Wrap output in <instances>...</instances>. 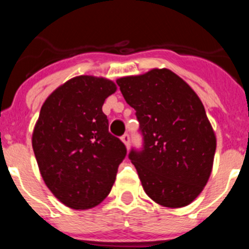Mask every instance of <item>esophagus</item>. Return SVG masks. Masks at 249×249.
<instances>
[{"instance_id":"1","label":"esophagus","mask_w":249,"mask_h":249,"mask_svg":"<svg viewBox=\"0 0 249 249\" xmlns=\"http://www.w3.org/2000/svg\"><path fill=\"white\" fill-rule=\"evenodd\" d=\"M121 140H122L123 143L126 144V147L128 148V147H129V135H128V133H124V135L121 137Z\"/></svg>"}]
</instances>
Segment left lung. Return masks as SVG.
Here are the masks:
<instances>
[{
    "label": "left lung",
    "mask_w": 249,
    "mask_h": 249,
    "mask_svg": "<svg viewBox=\"0 0 249 249\" xmlns=\"http://www.w3.org/2000/svg\"><path fill=\"white\" fill-rule=\"evenodd\" d=\"M136 109L142 148H132L144 192L169 208L190 204L212 172L215 136L199 97L167 68L117 80Z\"/></svg>",
    "instance_id": "8db88e82"
}]
</instances>
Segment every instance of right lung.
Instances as JSON below:
<instances>
[{"label": "right lung", "instance_id": "obj_1", "mask_svg": "<svg viewBox=\"0 0 249 249\" xmlns=\"http://www.w3.org/2000/svg\"><path fill=\"white\" fill-rule=\"evenodd\" d=\"M116 92L106 78L78 76L48 96L32 135V147L46 186L73 210L100 204L111 192L126 146L108 131L102 112Z\"/></svg>", "mask_w": 249, "mask_h": 249}]
</instances>
